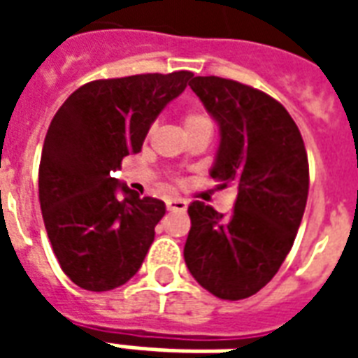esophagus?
Returning <instances> with one entry per match:
<instances>
[{"label":"esophagus","instance_id":"obj_1","mask_svg":"<svg viewBox=\"0 0 358 358\" xmlns=\"http://www.w3.org/2000/svg\"><path fill=\"white\" fill-rule=\"evenodd\" d=\"M166 209L169 210H186L187 209V201L182 199V197H169L166 199Z\"/></svg>","mask_w":358,"mask_h":358}]
</instances>
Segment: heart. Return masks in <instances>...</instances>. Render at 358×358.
Here are the masks:
<instances>
[{"label": "heart", "mask_w": 358, "mask_h": 358, "mask_svg": "<svg viewBox=\"0 0 358 358\" xmlns=\"http://www.w3.org/2000/svg\"><path fill=\"white\" fill-rule=\"evenodd\" d=\"M182 124H184V130H192V128H199V126H210L209 118L205 117L199 110L189 109L184 113L182 117Z\"/></svg>", "instance_id": "b5f03b06"}]
</instances>
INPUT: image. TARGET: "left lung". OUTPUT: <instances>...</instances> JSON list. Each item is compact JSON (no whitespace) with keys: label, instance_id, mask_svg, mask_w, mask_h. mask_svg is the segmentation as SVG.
I'll return each mask as SVG.
<instances>
[{"label":"left lung","instance_id":"8db88e82","mask_svg":"<svg viewBox=\"0 0 358 358\" xmlns=\"http://www.w3.org/2000/svg\"><path fill=\"white\" fill-rule=\"evenodd\" d=\"M189 88L220 130L210 176L220 187L234 182L238 197L230 217L201 201L187 207L184 259L207 292L245 299L274 278L297 236L308 195L307 151L289 113L264 92L218 76H195Z\"/></svg>","mask_w":358,"mask_h":358}]
</instances>
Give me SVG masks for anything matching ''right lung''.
Returning a JSON list of instances; mask_svg holds the SVG:
<instances>
[{
  "label": "right lung",
  "instance_id": "add662e5",
  "mask_svg": "<svg viewBox=\"0 0 358 358\" xmlns=\"http://www.w3.org/2000/svg\"><path fill=\"white\" fill-rule=\"evenodd\" d=\"M192 76L178 71L94 80L51 120L38 174L43 224L61 268L82 289L126 284L148 255L164 203L134 194L110 172L140 153L159 113Z\"/></svg>",
  "mask_w": 358,
  "mask_h": 358
}]
</instances>
